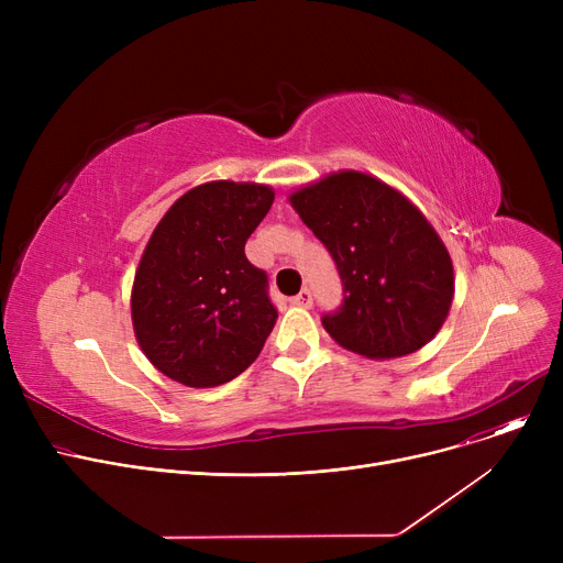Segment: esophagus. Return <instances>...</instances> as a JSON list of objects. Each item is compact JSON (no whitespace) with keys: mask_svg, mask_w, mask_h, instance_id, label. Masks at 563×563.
Listing matches in <instances>:
<instances>
[{"mask_svg":"<svg viewBox=\"0 0 563 563\" xmlns=\"http://www.w3.org/2000/svg\"><path fill=\"white\" fill-rule=\"evenodd\" d=\"M291 303H294V306H301V308H310V306H312V291H310L308 287H303V289L297 294V297L291 299Z\"/></svg>","mask_w":563,"mask_h":563,"instance_id":"obj_1","label":"esophagus"}]
</instances>
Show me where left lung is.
<instances>
[{
    "label": "left lung",
    "instance_id": "8db88e82",
    "mask_svg": "<svg viewBox=\"0 0 563 563\" xmlns=\"http://www.w3.org/2000/svg\"><path fill=\"white\" fill-rule=\"evenodd\" d=\"M289 202L338 264L344 303L321 323L340 346L390 361L435 338L452 308L454 266L416 205L351 168L291 191Z\"/></svg>",
    "mask_w": 563,
    "mask_h": 563
}]
</instances>
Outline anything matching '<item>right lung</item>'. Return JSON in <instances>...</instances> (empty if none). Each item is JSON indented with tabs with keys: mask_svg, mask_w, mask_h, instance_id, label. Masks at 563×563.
<instances>
[{
	"mask_svg": "<svg viewBox=\"0 0 563 563\" xmlns=\"http://www.w3.org/2000/svg\"><path fill=\"white\" fill-rule=\"evenodd\" d=\"M274 189L214 180L189 189L145 244L132 285V327L145 358L187 388L240 376L274 331L266 274L246 260Z\"/></svg>",
	"mask_w": 563,
	"mask_h": 563,
	"instance_id": "right-lung-1",
	"label": "right lung"
}]
</instances>
